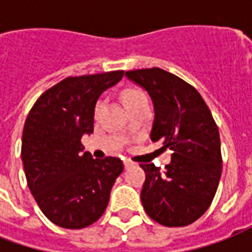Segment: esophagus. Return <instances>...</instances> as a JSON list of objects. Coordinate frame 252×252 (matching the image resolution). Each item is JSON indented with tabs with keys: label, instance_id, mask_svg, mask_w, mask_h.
Wrapping results in <instances>:
<instances>
[{
	"label": "esophagus",
	"instance_id": "34e87169",
	"mask_svg": "<svg viewBox=\"0 0 252 252\" xmlns=\"http://www.w3.org/2000/svg\"><path fill=\"white\" fill-rule=\"evenodd\" d=\"M133 162L132 160H129V159H124V167L126 169H128V167H131V166H133Z\"/></svg>",
	"mask_w": 252,
	"mask_h": 252
}]
</instances>
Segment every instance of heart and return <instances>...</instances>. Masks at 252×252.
I'll return each instance as SVG.
<instances>
[{"label": "heart", "mask_w": 252, "mask_h": 252, "mask_svg": "<svg viewBox=\"0 0 252 252\" xmlns=\"http://www.w3.org/2000/svg\"><path fill=\"white\" fill-rule=\"evenodd\" d=\"M123 101H124V105H126V106H129V105L148 101V98L147 94L144 93L142 89L129 88L126 89V90L123 92Z\"/></svg>", "instance_id": "b5f03b06"}]
</instances>
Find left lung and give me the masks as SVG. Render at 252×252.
<instances>
[{
    "label": "left lung",
    "instance_id": "1",
    "mask_svg": "<svg viewBox=\"0 0 252 252\" xmlns=\"http://www.w3.org/2000/svg\"><path fill=\"white\" fill-rule=\"evenodd\" d=\"M126 75L153 99L151 140L173 151L164 171L154 163L140 164L146 173L143 208L164 227L189 225L208 211L221 177L219 128L201 94L180 77L158 67Z\"/></svg>",
    "mask_w": 252,
    "mask_h": 252
}]
</instances>
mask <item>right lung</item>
I'll return each mask as SVG.
<instances>
[{"instance_id": "1", "label": "right lung", "mask_w": 252, "mask_h": 252, "mask_svg": "<svg viewBox=\"0 0 252 252\" xmlns=\"http://www.w3.org/2000/svg\"><path fill=\"white\" fill-rule=\"evenodd\" d=\"M123 70L67 77L37 98L23 131L21 159L31 193L44 216L59 227L81 229L104 215L121 159H93L83 135L93 132L95 102Z\"/></svg>"}]
</instances>
